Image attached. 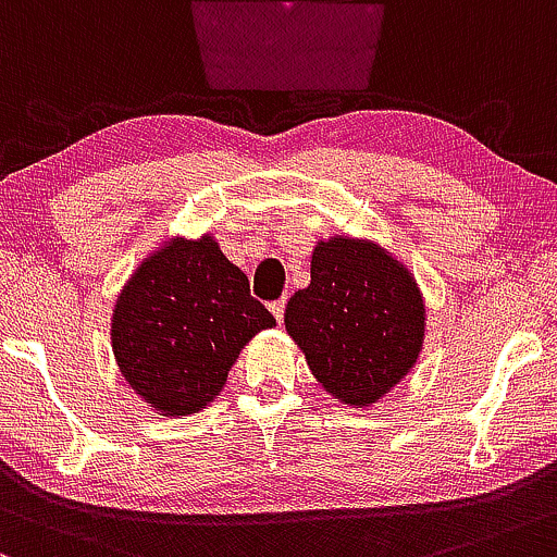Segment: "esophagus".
<instances>
[{
  "label": "esophagus",
  "instance_id": "esophagus-1",
  "mask_svg": "<svg viewBox=\"0 0 557 557\" xmlns=\"http://www.w3.org/2000/svg\"><path fill=\"white\" fill-rule=\"evenodd\" d=\"M284 310H286V299L284 297L276 299V302H271V312H273V318H276L278 323L284 321Z\"/></svg>",
  "mask_w": 557,
  "mask_h": 557
}]
</instances>
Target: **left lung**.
I'll use <instances>...</instances> for the list:
<instances>
[{
	"label": "left lung",
	"instance_id": "obj_1",
	"mask_svg": "<svg viewBox=\"0 0 557 557\" xmlns=\"http://www.w3.org/2000/svg\"><path fill=\"white\" fill-rule=\"evenodd\" d=\"M423 312L408 268L371 242L339 236L315 247L310 286L286 302L284 323L323 389L362 408L416 366Z\"/></svg>",
	"mask_w": 557,
	"mask_h": 557
}]
</instances>
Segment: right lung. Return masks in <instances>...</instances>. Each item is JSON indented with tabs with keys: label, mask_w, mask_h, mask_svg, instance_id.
I'll list each match as a JSON object with an SVG mask.
<instances>
[{
	"label": "right lung",
	"mask_w": 557,
	"mask_h": 557,
	"mask_svg": "<svg viewBox=\"0 0 557 557\" xmlns=\"http://www.w3.org/2000/svg\"><path fill=\"white\" fill-rule=\"evenodd\" d=\"M276 318L212 236L173 239L139 265L112 312V352L139 397L165 416L197 413L242 347Z\"/></svg>",
	"instance_id": "obj_1"
}]
</instances>
